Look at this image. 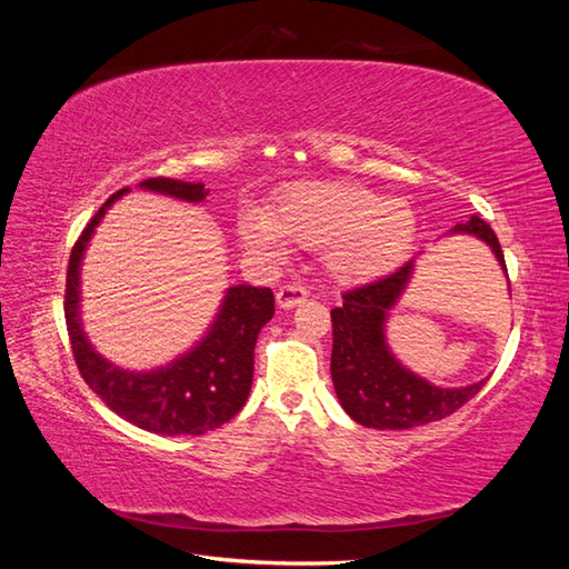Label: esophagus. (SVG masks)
<instances>
[{
    "label": "esophagus",
    "instance_id": "obj_1",
    "mask_svg": "<svg viewBox=\"0 0 569 569\" xmlns=\"http://www.w3.org/2000/svg\"><path fill=\"white\" fill-rule=\"evenodd\" d=\"M308 299V289L299 282H289L278 289V303L280 308H295Z\"/></svg>",
    "mask_w": 569,
    "mask_h": 569
}]
</instances>
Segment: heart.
<instances>
[{
	"instance_id": "heart-1",
	"label": "heart",
	"mask_w": 569,
	"mask_h": 569,
	"mask_svg": "<svg viewBox=\"0 0 569 569\" xmlns=\"http://www.w3.org/2000/svg\"><path fill=\"white\" fill-rule=\"evenodd\" d=\"M242 244L280 256L284 239L330 249V270L343 282H368L393 270L416 242L418 218L401 199L356 182H306L280 194L270 216L247 211L237 222Z\"/></svg>"
}]
</instances>
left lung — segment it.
Returning a JSON list of instances; mask_svg holds the SVG:
<instances>
[{"label": "left lung", "mask_w": 569, "mask_h": 569, "mask_svg": "<svg viewBox=\"0 0 569 569\" xmlns=\"http://www.w3.org/2000/svg\"><path fill=\"white\" fill-rule=\"evenodd\" d=\"M453 232L475 234L487 242L508 274L501 244L487 220L472 216ZM410 274L412 261L380 280L343 291V303L330 311L335 391L341 408L363 427L410 429L443 420L487 385L481 380L462 389L432 387L391 356L385 341V320L389 308L403 295Z\"/></svg>", "instance_id": "1"}]
</instances>
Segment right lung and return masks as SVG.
<instances>
[{"mask_svg": "<svg viewBox=\"0 0 569 569\" xmlns=\"http://www.w3.org/2000/svg\"><path fill=\"white\" fill-rule=\"evenodd\" d=\"M140 187L184 201H203L209 189L201 182L149 178ZM118 189L84 226L68 258L66 272V330L76 366L88 387L116 416L153 435H206L230 422L249 399L253 382V349L261 327L274 313V297L268 287H230L209 335L187 356L151 372H128L101 358L80 327V261L84 247L109 206L126 194Z\"/></svg>", "mask_w": 569, "mask_h": 569, "instance_id": "add662e5", "label": "right lung"}]
</instances>
